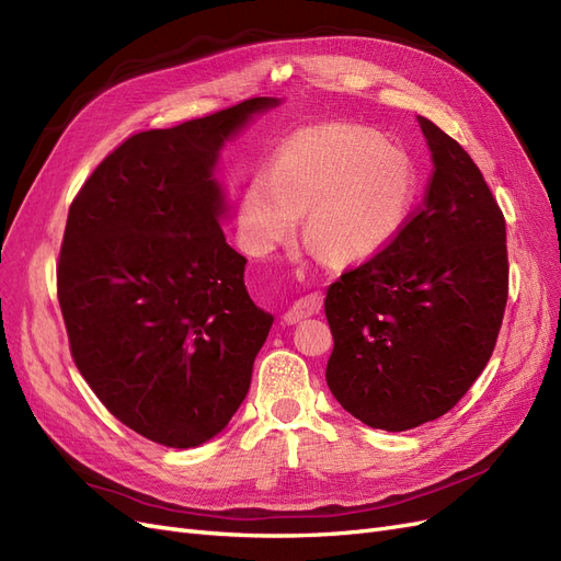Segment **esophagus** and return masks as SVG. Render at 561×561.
I'll use <instances>...</instances> for the list:
<instances>
[{"mask_svg": "<svg viewBox=\"0 0 561 561\" xmlns=\"http://www.w3.org/2000/svg\"><path fill=\"white\" fill-rule=\"evenodd\" d=\"M320 311V297L318 295H309L297 299L290 309L283 313V320L287 325H295V322H301L304 318H311Z\"/></svg>", "mask_w": 561, "mask_h": 561, "instance_id": "obj_1", "label": "esophagus"}]
</instances>
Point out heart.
Listing matches in <instances>:
<instances>
[{
  "label": "heart",
  "instance_id": "b5f03b06",
  "mask_svg": "<svg viewBox=\"0 0 561 561\" xmlns=\"http://www.w3.org/2000/svg\"><path fill=\"white\" fill-rule=\"evenodd\" d=\"M421 186L404 147L353 124L301 128L285 138L239 198V233L248 250L283 243L304 213V236L332 262L375 257L410 219Z\"/></svg>",
  "mask_w": 561,
  "mask_h": 561
}]
</instances>
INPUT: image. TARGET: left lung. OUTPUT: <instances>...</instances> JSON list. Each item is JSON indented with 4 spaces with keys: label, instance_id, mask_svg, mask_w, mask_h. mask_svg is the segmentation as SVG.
<instances>
[{
    "label": "left lung",
    "instance_id": "left-lung-1",
    "mask_svg": "<svg viewBox=\"0 0 561 561\" xmlns=\"http://www.w3.org/2000/svg\"><path fill=\"white\" fill-rule=\"evenodd\" d=\"M416 118L433 157L423 208L325 297L332 396L388 433L443 416L466 396L496 346L507 301L499 203L468 151Z\"/></svg>",
    "mask_w": 561,
    "mask_h": 561
}]
</instances>
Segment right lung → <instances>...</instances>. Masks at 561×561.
<instances>
[{
	"label": "right lung",
	"mask_w": 561,
	"mask_h": 561,
	"mask_svg": "<svg viewBox=\"0 0 561 561\" xmlns=\"http://www.w3.org/2000/svg\"><path fill=\"white\" fill-rule=\"evenodd\" d=\"M280 98L133 135L67 215L58 301L81 377L128 426L173 449L208 443L248 396L274 316L245 290L222 231L219 151Z\"/></svg>",
	"instance_id": "right-lung-1"
}]
</instances>
